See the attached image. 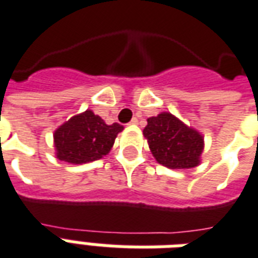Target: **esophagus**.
<instances>
[{
    "label": "esophagus",
    "mask_w": 258,
    "mask_h": 258,
    "mask_svg": "<svg viewBox=\"0 0 258 258\" xmlns=\"http://www.w3.org/2000/svg\"><path fill=\"white\" fill-rule=\"evenodd\" d=\"M129 123H131V125H137V123H139V119H137V118H133Z\"/></svg>",
    "instance_id": "obj_1"
}]
</instances>
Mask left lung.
Returning a JSON list of instances; mask_svg holds the SVG:
<instances>
[{
	"instance_id": "1",
	"label": "left lung",
	"mask_w": 258,
	"mask_h": 258,
	"mask_svg": "<svg viewBox=\"0 0 258 258\" xmlns=\"http://www.w3.org/2000/svg\"><path fill=\"white\" fill-rule=\"evenodd\" d=\"M143 135L156 162L173 170L193 168L201 163L204 136L200 132L163 111L147 119Z\"/></svg>"
}]
</instances>
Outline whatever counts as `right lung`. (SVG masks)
<instances>
[{
	"label": "right lung",
	"mask_w": 258,
	"mask_h": 258,
	"mask_svg": "<svg viewBox=\"0 0 258 258\" xmlns=\"http://www.w3.org/2000/svg\"><path fill=\"white\" fill-rule=\"evenodd\" d=\"M123 131L119 123L107 125L92 110L73 115L54 132L55 156L71 164L90 163L102 159L113 148L118 133Z\"/></svg>",
	"instance_id": "1"
}]
</instances>
